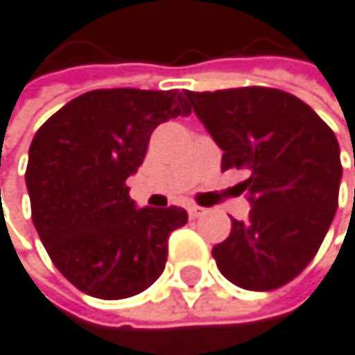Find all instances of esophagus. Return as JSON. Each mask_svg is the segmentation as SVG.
<instances>
[{
  "label": "esophagus",
  "mask_w": 355,
  "mask_h": 355,
  "mask_svg": "<svg viewBox=\"0 0 355 355\" xmlns=\"http://www.w3.org/2000/svg\"><path fill=\"white\" fill-rule=\"evenodd\" d=\"M187 213H189V217H191V219H198V217H202L207 211H204L202 207H196V204H191V207L187 209Z\"/></svg>",
  "instance_id": "1"
}]
</instances>
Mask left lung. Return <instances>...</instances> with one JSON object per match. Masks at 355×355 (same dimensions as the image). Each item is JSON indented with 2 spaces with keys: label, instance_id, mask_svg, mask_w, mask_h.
I'll list each match as a JSON object with an SVG mask.
<instances>
[{
  "label": "left lung",
  "instance_id": "1",
  "mask_svg": "<svg viewBox=\"0 0 355 355\" xmlns=\"http://www.w3.org/2000/svg\"><path fill=\"white\" fill-rule=\"evenodd\" d=\"M223 151L221 170L245 168L251 211L213 247L221 275L243 290L290 283L315 257L338 207L340 148L334 132L296 95L268 87L185 91ZM355 164V157H354Z\"/></svg>",
  "mask_w": 355,
  "mask_h": 355
}]
</instances>
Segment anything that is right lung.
Returning <instances> with one entry per match:
<instances>
[{
  "instance_id": "obj_1",
  "label": "right lung",
  "mask_w": 355,
  "mask_h": 355,
  "mask_svg": "<svg viewBox=\"0 0 355 355\" xmlns=\"http://www.w3.org/2000/svg\"><path fill=\"white\" fill-rule=\"evenodd\" d=\"M191 112L183 93L95 89L57 110L29 146L31 219L53 264L102 300L144 292L164 272L185 209H138L125 185L153 130Z\"/></svg>"
}]
</instances>
